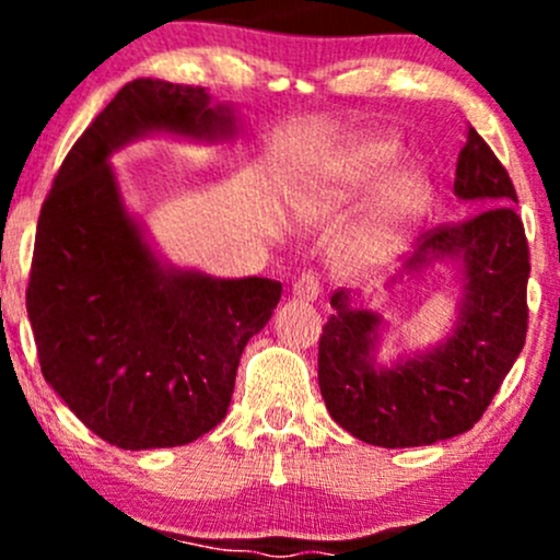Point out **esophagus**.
Wrapping results in <instances>:
<instances>
[{"label": "esophagus", "mask_w": 560, "mask_h": 560, "mask_svg": "<svg viewBox=\"0 0 560 560\" xmlns=\"http://www.w3.org/2000/svg\"><path fill=\"white\" fill-rule=\"evenodd\" d=\"M292 294L302 302L318 300V294H320L318 276L313 271H305L302 276H298V279H294V284H292Z\"/></svg>", "instance_id": "1"}]
</instances>
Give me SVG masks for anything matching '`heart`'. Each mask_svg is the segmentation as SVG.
<instances>
[{
  "mask_svg": "<svg viewBox=\"0 0 560 560\" xmlns=\"http://www.w3.org/2000/svg\"><path fill=\"white\" fill-rule=\"evenodd\" d=\"M397 160H400V150L392 139H365L350 147L339 160L331 182L307 197V213L316 218H339L347 210L358 208L395 168ZM429 197H432V186L421 171L402 168L392 173L378 191L369 223L339 253V266L350 273L382 266L427 210Z\"/></svg>",
  "mask_w": 560,
  "mask_h": 560,
  "instance_id": "heart-1",
  "label": "heart"
}]
</instances>
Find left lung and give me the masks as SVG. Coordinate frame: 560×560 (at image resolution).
Returning <instances> with one entry per match:
<instances>
[{"instance_id": "obj_1", "label": "left lung", "mask_w": 560, "mask_h": 560, "mask_svg": "<svg viewBox=\"0 0 560 560\" xmlns=\"http://www.w3.org/2000/svg\"><path fill=\"white\" fill-rule=\"evenodd\" d=\"M453 191L477 213L421 234L402 273L389 281L395 287L432 262H460L464 298L440 345L378 365L382 316L355 305L345 289L331 294L334 316L318 342V387L331 419L369 445L421 447L468 432L524 347L529 247L513 208L516 189L474 128Z\"/></svg>"}]
</instances>
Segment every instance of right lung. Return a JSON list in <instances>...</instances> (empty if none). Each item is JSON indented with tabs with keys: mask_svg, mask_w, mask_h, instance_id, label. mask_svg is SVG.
Masks as SVG:
<instances>
[{
	"mask_svg": "<svg viewBox=\"0 0 560 560\" xmlns=\"http://www.w3.org/2000/svg\"><path fill=\"white\" fill-rule=\"evenodd\" d=\"M150 133L223 141L234 107L208 89L126 83L57 171L25 292L47 384L96 436L176 447L226 416L244 345L281 300L273 279L168 266L126 210L110 155Z\"/></svg>",
	"mask_w": 560,
	"mask_h": 560,
	"instance_id": "obj_1",
	"label": "right lung"
}]
</instances>
